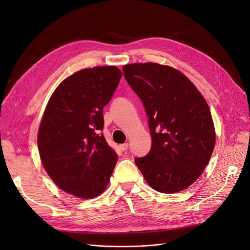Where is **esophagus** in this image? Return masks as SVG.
Returning a JSON list of instances; mask_svg holds the SVG:
<instances>
[{
  "label": "esophagus",
  "mask_w": 250,
  "mask_h": 250,
  "mask_svg": "<svg viewBox=\"0 0 250 250\" xmlns=\"http://www.w3.org/2000/svg\"><path fill=\"white\" fill-rule=\"evenodd\" d=\"M120 149L122 151H126L128 149V144L127 143H125V144H122V145H120Z\"/></svg>",
  "instance_id": "obj_1"
}]
</instances>
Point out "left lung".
<instances>
[{"instance_id":"obj_1","label":"left lung","mask_w":250,"mask_h":250,"mask_svg":"<svg viewBox=\"0 0 250 250\" xmlns=\"http://www.w3.org/2000/svg\"><path fill=\"white\" fill-rule=\"evenodd\" d=\"M148 115L152 145L135 162L155 190L186 189L203 173L215 147V127L199 90L179 71L154 62L123 67Z\"/></svg>"}]
</instances>
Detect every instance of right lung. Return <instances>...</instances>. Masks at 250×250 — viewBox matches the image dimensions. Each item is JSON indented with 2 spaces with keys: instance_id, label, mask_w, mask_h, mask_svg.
<instances>
[{
  "instance_id": "add662e5",
  "label": "right lung",
  "mask_w": 250,
  "mask_h": 250,
  "mask_svg": "<svg viewBox=\"0 0 250 250\" xmlns=\"http://www.w3.org/2000/svg\"><path fill=\"white\" fill-rule=\"evenodd\" d=\"M123 74L116 67L84 69L58 86L37 137L45 171L63 191L93 199L106 188L117 155L100 134L103 108Z\"/></svg>"
}]
</instances>
